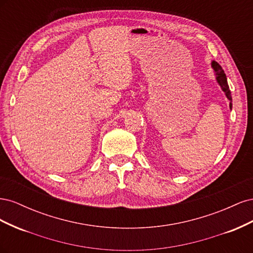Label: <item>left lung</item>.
Instances as JSON below:
<instances>
[{
  "mask_svg": "<svg viewBox=\"0 0 253 253\" xmlns=\"http://www.w3.org/2000/svg\"><path fill=\"white\" fill-rule=\"evenodd\" d=\"M211 66L213 68L214 73H215V79H216L217 83L219 84L221 90L224 91L227 99L229 100V102H230V103H229V108H230V110H232V97H231L230 88H229L228 82H227L226 74H225L223 68H221V66L216 62V61H212Z\"/></svg>",
  "mask_w": 253,
  "mask_h": 253,
  "instance_id": "obj_1",
  "label": "left lung"
}]
</instances>
